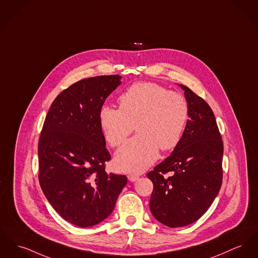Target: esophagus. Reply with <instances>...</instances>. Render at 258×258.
Returning a JSON list of instances; mask_svg holds the SVG:
<instances>
[{"instance_id":"1","label":"esophagus","mask_w":258,"mask_h":258,"mask_svg":"<svg viewBox=\"0 0 258 258\" xmlns=\"http://www.w3.org/2000/svg\"><path fill=\"white\" fill-rule=\"evenodd\" d=\"M127 178H128L130 181L136 182L139 179V176L136 175V174H130V175H127Z\"/></svg>"}]
</instances>
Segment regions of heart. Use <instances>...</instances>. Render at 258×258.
Returning <instances> with one entry per match:
<instances>
[{
  "label": "heart",
  "mask_w": 258,
  "mask_h": 258,
  "mask_svg": "<svg viewBox=\"0 0 258 258\" xmlns=\"http://www.w3.org/2000/svg\"><path fill=\"white\" fill-rule=\"evenodd\" d=\"M120 108L101 107L99 125L107 142L120 146L135 130L138 135L116 153L115 166L123 172H141L158 159L159 148L174 149L189 118L185 97L155 83H137L119 97Z\"/></svg>",
  "instance_id": "obj_1"
}]
</instances>
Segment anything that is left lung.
<instances>
[{"mask_svg": "<svg viewBox=\"0 0 258 258\" xmlns=\"http://www.w3.org/2000/svg\"><path fill=\"white\" fill-rule=\"evenodd\" d=\"M189 107V120L179 144L147 174L154 189L153 216L168 227L189 225L205 214L222 183L223 142L209 104L179 85Z\"/></svg>", "mask_w": 258, "mask_h": 258, "instance_id": "left-lung-1", "label": "left lung"}]
</instances>
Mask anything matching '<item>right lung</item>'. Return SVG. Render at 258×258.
<instances>
[{
	"instance_id": "obj_1",
	"label": "right lung",
	"mask_w": 258,
	"mask_h": 258,
	"mask_svg": "<svg viewBox=\"0 0 258 258\" xmlns=\"http://www.w3.org/2000/svg\"><path fill=\"white\" fill-rule=\"evenodd\" d=\"M119 75L84 79L51 103L39 140V181L51 207L79 227L102 222L113 212L127 178L105 171L111 159L99 110L121 85Z\"/></svg>"
}]
</instances>
